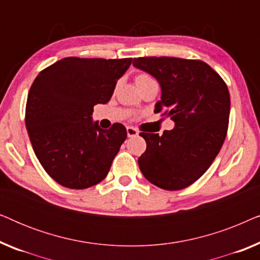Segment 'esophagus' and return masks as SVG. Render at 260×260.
Segmentation results:
<instances>
[{"mask_svg":"<svg viewBox=\"0 0 260 260\" xmlns=\"http://www.w3.org/2000/svg\"><path fill=\"white\" fill-rule=\"evenodd\" d=\"M126 133H127V137H136L138 135V130L135 129L134 126H127Z\"/></svg>","mask_w":260,"mask_h":260,"instance_id":"obj_1","label":"esophagus"}]
</instances>
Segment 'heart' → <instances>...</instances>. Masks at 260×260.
Segmentation results:
<instances>
[{
  "label": "heart",
  "instance_id": "heart-1",
  "mask_svg": "<svg viewBox=\"0 0 260 260\" xmlns=\"http://www.w3.org/2000/svg\"><path fill=\"white\" fill-rule=\"evenodd\" d=\"M154 80V78H152L150 74L148 73H138L136 76V84L137 86H140V85H143L145 83H149V81H152Z\"/></svg>",
  "mask_w": 260,
  "mask_h": 260
}]
</instances>
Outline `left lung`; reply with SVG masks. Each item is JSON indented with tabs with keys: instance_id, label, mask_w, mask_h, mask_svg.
Here are the masks:
<instances>
[{
	"instance_id": "obj_1",
	"label": "left lung",
	"mask_w": 260,
	"mask_h": 260,
	"mask_svg": "<svg viewBox=\"0 0 260 260\" xmlns=\"http://www.w3.org/2000/svg\"><path fill=\"white\" fill-rule=\"evenodd\" d=\"M133 63L157 79L162 94L155 112L163 111L175 122V127L161 136L140 134L147 149L138 166L155 186L183 189L204 175L222 147L229 129V88L201 60L143 56Z\"/></svg>"
}]
</instances>
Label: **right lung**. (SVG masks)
I'll use <instances>...</instances> for the list:
<instances>
[{"label": "right lung", "mask_w": 260, "mask_h": 260, "mask_svg": "<svg viewBox=\"0 0 260 260\" xmlns=\"http://www.w3.org/2000/svg\"><path fill=\"white\" fill-rule=\"evenodd\" d=\"M131 61L69 56L42 70L31 84L26 104L31 147L61 186L85 189L108 175L126 129L115 123L103 130L91 115L94 105L110 101Z\"/></svg>", "instance_id": "1"}]
</instances>
